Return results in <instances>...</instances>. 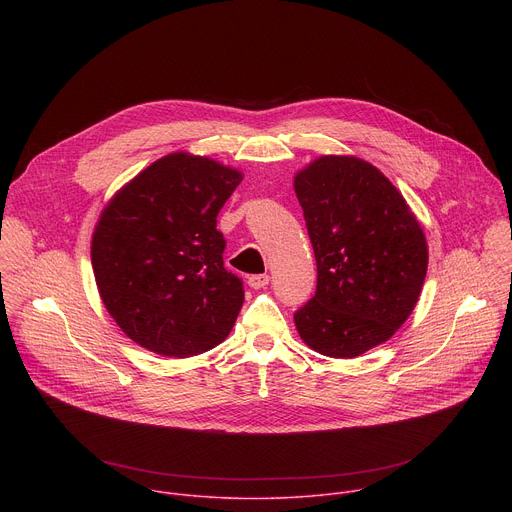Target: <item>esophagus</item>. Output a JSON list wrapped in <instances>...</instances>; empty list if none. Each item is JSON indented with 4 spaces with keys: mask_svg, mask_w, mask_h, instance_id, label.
Listing matches in <instances>:
<instances>
[{
    "mask_svg": "<svg viewBox=\"0 0 512 512\" xmlns=\"http://www.w3.org/2000/svg\"><path fill=\"white\" fill-rule=\"evenodd\" d=\"M247 283H249V287H253V289H261V287H265V285L269 283V275H267V273L251 275V277L247 279Z\"/></svg>",
    "mask_w": 512,
    "mask_h": 512,
    "instance_id": "1",
    "label": "esophagus"
}]
</instances>
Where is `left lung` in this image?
I'll use <instances>...</instances> for the list:
<instances>
[{
    "label": "left lung",
    "instance_id": "8db88e82",
    "mask_svg": "<svg viewBox=\"0 0 512 512\" xmlns=\"http://www.w3.org/2000/svg\"><path fill=\"white\" fill-rule=\"evenodd\" d=\"M294 190L318 267L296 328L324 356H360L411 316L427 273L425 233L393 182L356 156L316 158Z\"/></svg>",
    "mask_w": 512,
    "mask_h": 512
}]
</instances>
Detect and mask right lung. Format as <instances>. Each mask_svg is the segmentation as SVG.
I'll use <instances>...</instances> for the list:
<instances>
[{
	"label": "right lung",
	"mask_w": 512,
	"mask_h": 512,
	"mask_svg": "<svg viewBox=\"0 0 512 512\" xmlns=\"http://www.w3.org/2000/svg\"><path fill=\"white\" fill-rule=\"evenodd\" d=\"M243 174L206 156L168 154L103 208L91 263L99 296L141 348L188 358L221 344L245 291L225 269L216 216Z\"/></svg>",
	"instance_id": "right-lung-1"
}]
</instances>
